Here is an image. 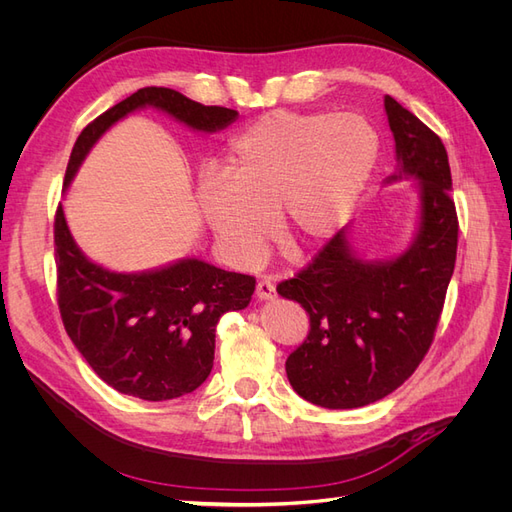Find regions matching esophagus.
Here are the masks:
<instances>
[{
    "label": "esophagus",
    "mask_w": 512,
    "mask_h": 512,
    "mask_svg": "<svg viewBox=\"0 0 512 512\" xmlns=\"http://www.w3.org/2000/svg\"><path fill=\"white\" fill-rule=\"evenodd\" d=\"M256 297L260 301L275 299V282L271 280V277H262V280L256 284Z\"/></svg>",
    "instance_id": "obj_1"
}]
</instances>
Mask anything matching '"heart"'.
<instances>
[{
    "instance_id": "b5f03b06",
    "label": "heart",
    "mask_w": 512,
    "mask_h": 512,
    "mask_svg": "<svg viewBox=\"0 0 512 512\" xmlns=\"http://www.w3.org/2000/svg\"><path fill=\"white\" fill-rule=\"evenodd\" d=\"M376 160L378 134L361 115L273 111L232 138L224 177L200 179V211L241 262L265 252L273 215L284 241L314 245L346 220Z\"/></svg>"
}]
</instances>
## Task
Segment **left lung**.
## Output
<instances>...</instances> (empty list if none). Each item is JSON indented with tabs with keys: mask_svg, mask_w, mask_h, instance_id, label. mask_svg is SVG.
<instances>
[{
	"mask_svg": "<svg viewBox=\"0 0 512 512\" xmlns=\"http://www.w3.org/2000/svg\"><path fill=\"white\" fill-rule=\"evenodd\" d=\"M395 138L397 173L418 179L421 228L406 254L365 262L339 230L307 267L277 292L309 314L305 342L286 374L303 399L350 410L393 393L425 359L457 258L459 222L451 166L440 136L391 96L384 98Z\"/></svg>",
	"mask_w": 512,
	"mask_h": 512,
	"instance_id": "obj_1",
	"label": "left lung"
}]
</instances>
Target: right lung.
Instances as JSON below:
<instances>
[{"instance_id": "add662e5", "label": "right lung", "mask_w": 512, "mask_h": 512, "mask_svg": "<svg viewBox=\"0 0 512 512\" xmlns=\"http://www.w3.org/2000/svg\"><path fill=\"white\" fill-rule=\"evenodd\" d=\"M156 106L200 132L239 117L226 106H205L168 87H143L83 128L72 147L68 185L98 138L115 121ZM57 305L66 333L91 369L115 391L166 401L196 391L213 367L215 324L250 303L256 277L185 258L149 273H113L76 247L61 205L55 211Z\"/></svg>"}]
</instances>
